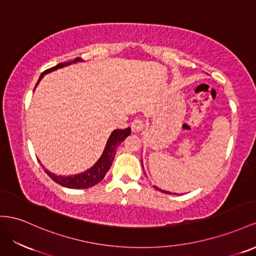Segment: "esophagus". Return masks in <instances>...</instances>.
Masks as SVG:
<instances>
[{"label": "esophagus", "mask_w": 256, "mask_h": 256, "mask_svg": "<svg viewBox=\"0 0 256 256\" xmlns=\"http://www.w3.org/2000/svg\"><path fill=\"white\" fill-rule=\"evenodd\" d=\"M130 128H132L133 132H140L144 128V122L140 119H135L130 124Z\"/></svg>", "instance_id": "34e87169"}]
</instances>
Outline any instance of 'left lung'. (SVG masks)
<instances>
[{"label": "left lung", "mask_w": 256, "mask_h": 256, "mask_svg": "<svg viewBox=\"0 0 256 256\" xmlns=\"http://www.w3.org/2000/svg\"><path fill=\"white\" fill-rule=\"evenodd\" d=\"M142 168H144V166H142ZM154 188H156V189H158V190H160L161 192H164V194H172V192H166V190H162V189H160V188H158V187H156V186H154Z\"/></svg>", "instance_id": "left-lung-1"}]
</instances>
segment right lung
<instances>
[{
    "label": "right lung",
    "instance_id": "right-lung-1",
    "mask_svg": "<svg viewBox=\"0 0 256 256\" xmlns=\"http://www.w3.org/2000/svg\"><path fill=\"white\" fill-rule=\"evenodd\" d=\"M83 60L81 58H76L72 62H60L56 64L55 67L50 68L48 70H45L43 74L38 78V80L36 82V85L40 83V81L43 78V76L48 74H50L57 69H62L64 67H67V66H70L72 64H76V62H81ZM130 134V128H124V130H112V133L110 134L109 138L107 140L106 146H104V152L100 156V158L97 160L95 164L88 168L86 171H84L82 173L74 174V175H69V176H64V175H57L50 172L48 168H45L43 164H41L44 168V171L46 172V174L50 176V178L56 182L57 184H60L64 187L71 188V189H86L90 187H93L96 184H98L104 178L106 173L109 171V168L112 164L116 152V148L119 147L120 144L126 138V137Z\"/></svg>",
    "mask_w": 256,
    "mask_h": 256
}]
</instances>
